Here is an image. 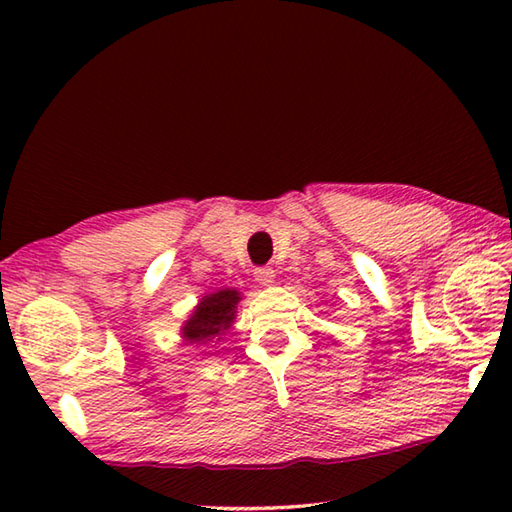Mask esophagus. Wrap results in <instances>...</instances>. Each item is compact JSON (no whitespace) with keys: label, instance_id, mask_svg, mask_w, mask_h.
Returning <instances> with one entry per match:
<instances>
[{"label":"esophagus","instance_id":"34e87169","mask_svg":"<svg viewBox=\"0 0 512 512\" xmlns=\"http://www.w3.org/2000/svg\"><path fill=\"white\" fill-rule=\"evenodd\" d=\"M255 281L262 286L275 284V270L273 268H257L255 270Z\"/></svg>","mask_w":512,"mask_h":512}]
</instances>
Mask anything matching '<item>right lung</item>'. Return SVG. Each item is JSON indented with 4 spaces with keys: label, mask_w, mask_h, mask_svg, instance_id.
<instances>
[{
    "label": "right lung",
    "mask_w": 512,
    "mask_h": 512,
    "mask_svg": "<svg viewBox=\"0 0 512 512\" xmlns=\"http://www.w3.org/2000/svg\"><path fill=\"white\" fill-rule=\"evenodd\" d=\"M239 301L237 290H220L215 295L204 297L200 306L195 308L191 319L184 323L182 334L189 343H204L209 341L211 336H217L220 332L231 328L235 319V308Z\"/></svg>",
    "instance_id": "obj_1"
}]
</instances>
